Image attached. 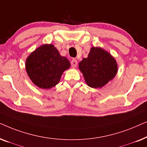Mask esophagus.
I'll return each mask as SVG.
<instances>
[{"label":"esophagus","instance_id":"1","mask_svg":"<svg viewBox=\"0 0 147 147\" xmlns=\"http://www.w3.org/2000/svg\"><path fill=\"white\" fill-rule=\"evenodd\" d=\"M71 67L75 68L76 66L78 65V61L76 60V59H73L71 60Z\"/></svg>","mask_w":147,"mask_h":147}]
</instances>
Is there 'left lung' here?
<instances>
[{
	"instance_id": "8db88e82",
	"label": "left lung",
	"mask_w": 147,
	"mask_h": 147,
	"mask_svg": "<svg viewBox=\"0 0 147 147\" xmlns=\"http://www.w3.org/2000/svg\"><path fill=\"white\" fill-rule=\"evenodd\" d=\"M79 68L90 87L101 88L113 79L117 73L116 60L100 47H92L88 57L79 63Z\"/></svg>"
}]
</instances>
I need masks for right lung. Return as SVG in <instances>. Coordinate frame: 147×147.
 <instances>
[{
  "label": "right lung",
  "mask_w": 147,
  "mask_h": 147,
  "mask_svg": "<svg viewBox=\"0 0 147 147\" xmlns=\"http://www.w3.org/2000/svg\"><path fill=\"white\" fill-rule=\"evenodd\" d=\"M70 67L69 60L62 57L53 45H43L33 51L26 61V71L38 87L49 89L59 83L65 70Z\"/></svg>",
  "instance_id": "add662e5"
}]
</instances>
